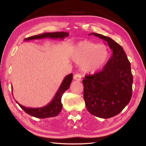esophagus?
<instances>
[{
    "mask_svg": "<svg viewBox=\"0 0 146 146\" xmlns=\"http://www.w3.org/2000/svg\"><path fill=\"white\" fill-rule=\"evenodd\" d=\"M82 79V76L80 74H76L74 75V80H77V81H80Z\"/></svg>",
    "mask_w": 146,
    "mask_h": 146,
    "instance_id": "1",
    "label": "esophagus"
}]
</instances>
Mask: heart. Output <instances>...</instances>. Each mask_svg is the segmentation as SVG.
<instances>
[{"instance_id": "obj_1", "label": "heart", "mask_w": 146, "mask_h": 146, "mask_svg": "<svg viewBox=\"0 0 146 146\" xmlns=\"http://www.w3.org/2000/svg\"><path fill=\"white\" fill-rule=\"evenodd\" d=\"M108 56V50L105 45L86 40L77 43L71 52L72 60L86 74L99 71L107 63Z\"/></svg>"}]
</instances>
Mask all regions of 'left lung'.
Segmentation results:
<instances>
[{"label":"left lung","instance_id":"left-lung-1","mask_svg":"<svg viewBox=\"0 0 146 146\" xmlns=\"http://www.w3.org/2000/svg\"><path fill=\"white\" fill-rule=\"evenodd\" d=\"M90 35L107 42L112 55L102 70L85 77L83 98L91 114L108 119L120 113L131 98L133 76L130 63L123 48L111 38L95 33Z\"/></svg>","mask_w":146,"mask_h":146}]
</instances>
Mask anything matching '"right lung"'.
<instances>
[{
  "instance_id": "1",
  "label": "right lung",
  "mask_w": 146,
  "mask_h": 146,
  "mask_svg": "<svg viewBox=\"0 0 146 146\" xmlns=\"http://www.w3.org/2000/svg\"><path fill=\"white\" fill-rule=\"evenodd\" d=\"M69 36V33L67 32H54V33H45L39 35H35L31 37L25 38V41L33 40V39H39L43 38H52V39H63L64 38ZM72 74H68L66 76L63 81L61 83L60 86L59 87L58 91L53 98L52 101L44 107L39 108H29L24 107L21 105L19 103H16L18 104L20 107L23 109L24 111L29 115L34 116L37 118H47L51 117H55L60 113L62 109V104H61V97H62L64 92L69 89L70 83L72 80ZM13 90V86L11 87Z\"/></svg>"
}]
</instances>
